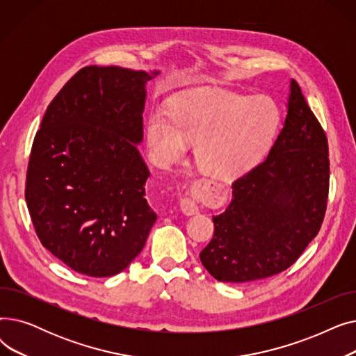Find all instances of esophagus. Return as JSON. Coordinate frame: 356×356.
<instances>
[{"label":"esophagus","instance_id":"1","mask_svg":"<svg viewBox=\"0 0 356 356\" xmlns=\"http://www.w3.org/2000/svg\"><path fill=\"white\" fill-rule=\"evenodd\" d=\"M180 209L184 215H195V213L199 212L197 203L191 197H183L180 200Z\"/></svg>","mask_w":356,"mask_h":356}]
</instances>
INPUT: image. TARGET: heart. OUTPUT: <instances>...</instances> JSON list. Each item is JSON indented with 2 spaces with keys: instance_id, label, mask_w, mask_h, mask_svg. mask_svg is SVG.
Masks as SVG:
<instances>
[{
  "instance_id": "b5f03b06",
  "label": "heart",
  "mask_w": 356,
  "mask_h": 356,
  "mask_svg": "<svg viewBox=\"0 0 356 356\" xmlns=\"http://www.w3.org/2000/svg\"><path fill=\"white\" fill-rule=\"evenodd\" d=\"M280 121L278 109L266 97L248 98L225 89H195L170 102V117L152 112L147 145L160 165L179 161L188 143L204 173L231 179L248 172L270 147Z\"/></svg>"
}]
</instances>
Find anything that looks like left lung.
<instances>
[{"mask_svg": "<svg viewBox=\"0 0 356 356\" xmlns=\"http://www.w3.org/2000/svg\"><path fill=\"white\" fill-rule=\"evenodd\" d=\"M329 195L325 131L291 79L287 117L268 156L232 183L227 211L200 252L222 283H247L287 270L319 234Z\"/></svg>", "mask_w": 356, "mask_h": 356, "instance_id": "8db88e82", "label": "left lung"}]
</instances>
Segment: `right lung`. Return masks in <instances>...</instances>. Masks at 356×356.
I'll list each match as a JSON object with an SVG mask.
<instances>
[{
  "label": "right lung",
  "instance_id": "right-lung-1",
  "mask_svg": "<svg viewBox=\"0 0 356 356\" xmlns=\"http://www.w3.org/2000/svg\"><path fill=\"white\" fill-rule=\"evenodd\" d=\"M152 74L86 66L53 98L35 133L26 177L33 227L73 271L109 277L144 248L157 219L145 195V83Z\"/></svg>",
  "mask_w": 356,
  "mask_h": 356
}]
</instances>
